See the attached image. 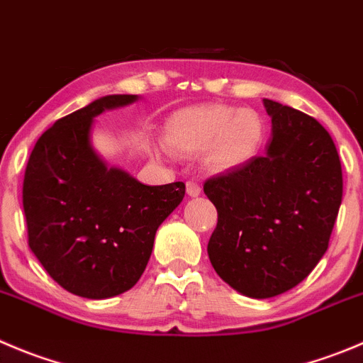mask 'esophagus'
<instances>
[{
    "instance_id": "obj_1",
    "label": "esophagus",
    "mask_w": 363,
    "mask_h": 363,
    "mask_svg": "<svg viewBox=\"0 0 363 363\" xmlns=\"http://www.w3.org/2000/svg\"><path fill=\"white\" fill-rule=\"evenodd\" d=\"M187 194L191 196V198H196V196L201 194V185H199L196 179H189L187 182Z\"/></svg>"
}]
</instances>
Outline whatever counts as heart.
Instances as JSON below:
<instances>
[{"mask_svg": "<svg viewBox=\"0 0 363 363\" xmlns=\"http://www.w3.org/2000/svg\"><path fill=\"white\" fill-rule=\"evenodd\" d=\"M265 126L255 110L199 105L172 113L164 128L167 146L182 153L205 150V164L228 171L250 162L262 147Z\"/></svg>", "mask_w": 363, "mask_h": 363, "instance_id": "obj_1", "label": "heart"}]
</instances>
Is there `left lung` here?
<instances>
[{
  "label": "left lung",
  "instance_id": "8db88e82",
  "mask_svg": "<svg viewBox=\"0 0 363 363\" xmlns=\"http://www.w3.org/2000/svg\"><path fill=\"white\" fill-rule=\"evenodd\" d=\"M272 121L267 151L206 179L217 208L208 258L244 296L294 289L326 253L342 203V167L330 133L313 117L264 99Z\"/></svg>",
  "mask_w": 363,
  "mask_h": 363
}]
</instances>
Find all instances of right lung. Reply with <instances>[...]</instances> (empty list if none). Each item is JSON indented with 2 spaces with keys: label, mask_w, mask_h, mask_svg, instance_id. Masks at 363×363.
<instances>
[{
  "label": "right lung",
  "mask_w": 363,
  "mask_h": 363,
  "mask_svg": "<svg viewBox=\"0 0 363 363\" xmlns=\"http://www.w3.org/2000/svg\"><path fill=\"white\" fill-rule=\"evenodd\" d=\"M135 99L105 96L58 119L39 137L24 172L30 250L62 289L82 298L130 291L146 269L158 226L185 196L184 182L143 185L106 167L92 150V117Z\"/></svg>",
  "instance_id": "obj_1"
}]
</instances>
